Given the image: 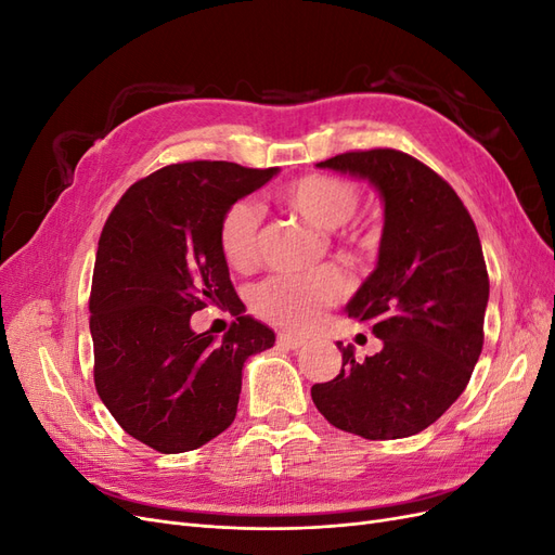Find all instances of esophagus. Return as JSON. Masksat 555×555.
<instances>
[{
    "label": "esophagus",
    "instance_id": "1",
    "mask_svg": "<svg viewBox=\"0 0 555 555\" xmlns=\"http://www.w3.org/2000/svg\"><path fill=\"white\" fill-rule=\"evenodd\" d=\"M278 345L284 347V349H298V347L306 345V340L298 338V335H292V333H280L278 335Z\"/></svg>",
    "mask_w": 555,
    "mask_h": 555
}]
</instances>
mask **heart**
<instances>
[{
  "mask_svg": "<svg viewBox=\"0 0 555 555\" xmlns=\"http://www.w3.org/2000/svg\"><path fill=\"white\" fill-rule=\"evenodd\" d=\"M284 206L319 229L345 227V241L357 247H373L379 231L373 222H347L359 206V188L351 180L331 173H308L280 190ZM261 212L247 198L229 204L217 222V247L224 261L247 271L259 259ZM345 296V280L338 271H319L310 275H275L263 280L251 292V308L275 326L289 331L312 328L324 312Z\"/></svg>",
  "mask_w": 555,
  "mask_h": 555,
  "instance_id": "obj_1",
  "label": "heart"
}]
</instances>
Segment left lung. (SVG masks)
I'll list each match as a JSON object with an SVG mask.
<instances>
[{"instance_id": "obj_1", "label": "left lung", "mask_w": 555, "mask_h": 555, "mask_svg": "<svg viewBox=\"0 0 555 555\" xmlns=\"http://www.w3.org/2000/svg\"><path fill=\"white\" fill-rule=\"evenodd\" d=\"M367 178L384 198L377 268L347 314L384 343L340 375L312 386L317 410L365 440H398L428 428L469 382L483 347L489 271L477 227L451 184L393 147L351 150L319 162Z\"/></svg>"}]
</instances>
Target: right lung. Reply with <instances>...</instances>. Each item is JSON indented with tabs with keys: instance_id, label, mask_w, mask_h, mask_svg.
I'll return each instance as SVG.
<instances>
[{
	"instance_id": "right-lung-1",
	"label": "right lung",
	"mask_w": 555,
	"mask_h": 555,
	"mask_svg": "<svg viewBox=\"0 0 555 555\" xmlns=\"http://www.w3.org/2000/svg\"><path fill=\"white\" fill-rule=\"evenodd\" d=\"M278 173L180 162L137 180L96 247L90 292L94 386L131 438L162 453L198 449L238 410L243 363L275 333L245 317L217 247L224 208ZM208 305L237 317L220 344L189 319Z\"/></svg>"
}]
</instances>
